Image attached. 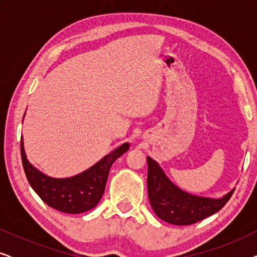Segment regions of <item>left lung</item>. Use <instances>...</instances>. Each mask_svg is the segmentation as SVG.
Segmentation results:
<instances>
[{
    "label": "left lung",
    "mask_w": 257,
    "mask_h": 257,
    "mask_svg": "<svg viewBox=\"0 0 257 257\" xmlns=\"http://www.w3.org/2000/svg\"><path fill=\"white\" fill-rule=\"evenodd\" d=\"M147 191L150 203L158 217L177 226L199 222L222 208L235 191L220 199L189 194L175 186L163 168L152 158L147 157Z\"/></svg>",
    "instance_id": "8db88e82"
}]
</instances>
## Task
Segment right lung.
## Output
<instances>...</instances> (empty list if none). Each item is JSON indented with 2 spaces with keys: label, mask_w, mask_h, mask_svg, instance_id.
I'll use <instances>...</instances> for the list:
<instances>
[{
  "label": "right lung",
  "mask_w": 257,
  "mask_h": 257,
  "mask_svg": "<svg viewBox=\"0 0 257 257\" xmlns=\"http://www.w3.org/2000/svg\"><path fill=\"white\" fill-rule=\"evenodd\" d=\"M128 147V143L122 144L89 170L64 179L48 177L34 167L27 159L23 139H21V157L30 186L49 207L63 213L79 214L98 205L104 194L112 164L122 156Z\"/></svg>",
  "instance_id": "right-lung-1"
}]
</instances>
